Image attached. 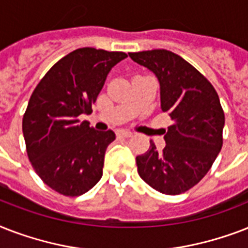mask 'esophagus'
<instances>
[{"instance_id": "1", "label": "esophagus", "mask_w": 248, "mask_h": 248, "mask_svg": "<svg viewBox=\"0 0 248 248\" xmlns=\"http://www.w3.org/2000/svg\"><path fill=\"white\" fill-rule=\"evenodd\" d=\"M118 135L122 136V138H131L132 132L131 131H124V130H122V131L118 132Z\"/></svg>"}]
</instances>
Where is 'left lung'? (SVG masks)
I'll list each match as a JSON object with an SVG mask.
<instances>
[{
  "instance_id": "left-lung-1",
  "label": "left lung",
  "mask_w": 248,
  "mask_h": 248,
  "mask_svg": "<svg viewBox=\"0 0 248 248\" xmlns=\"http://www.w3.org/2000/svg\"><path fill=\"white\" fill-rule=\"evenodd\" d=\"M128 55L157 76L161 108L172 121L163 151H157L151 140L147 153L136 157L138 172L159 193L181 194L203 179L221 151L225 116L219 95L201 72L172 51Z\"/></svg>"
}]
</instances>
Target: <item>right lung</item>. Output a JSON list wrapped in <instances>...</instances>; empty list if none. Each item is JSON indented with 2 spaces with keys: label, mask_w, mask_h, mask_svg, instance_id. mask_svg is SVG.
Listing matches in <instances>:
<instances>
[{
  "label": "right lung",
  "mask_w": 248,
  "mask_h": 248,
  "mask_svg": "<svg viewBox=\"0 0 248 248\" xmlns=\"http://www.w3.org/2000/svg\"><path fill=\"white\" fill-rule=\"evenodd\" d=\"M122 51L77 48L56 62L31 95L23 116L27 155L45 184L65 197L89 192L103 176L112 130L96 131L81 114L93 104Z\"/></svg>",
  "instance_id": "right-lung-1"
}]
</instances>
